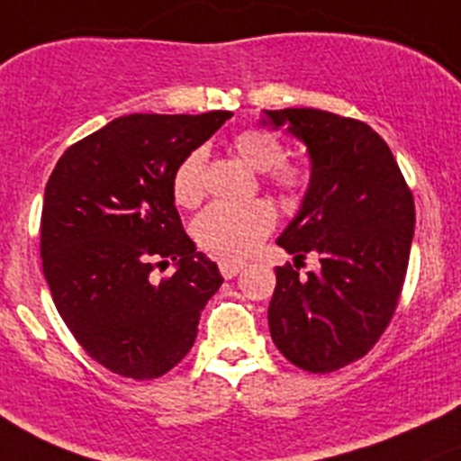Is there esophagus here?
<instances>
[{"label":"esophagus","instance_id":"1","mask_svg":"<svg viewBox=\"0 0 461 461\" xmlns=\"http://www.w3.org/2000/svg\"><path fill=\"white\" fill-rule=\"evenodd\" d=\"M218 267H221L222 276L234 278L236 274L245 267V263H240V260H221V263H218Z\"/></svg>","mask_w":461,"mask_h":461}]
</instances>
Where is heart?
Segmentation results:
<instances>
[{
	"label": "heart",
	"mask_w": 461,
	"mask_h": 461,
	"mask_svg": "<svg viewBox=\"0 0 461 461\" xmlns=\"http://www.w3.org/2000/svg\"><path fill=\"white\" fill-rule=\"evenodd\" d=\"M231 149L263 178L285 203L303 201L312 185V171L301 160H285V149L265 129H243ZM171 194L180 207H196L204 196V151L194 149L171 176ZM276 209L267 201L213 203L196 218L194 234L204 252L221 258H245L272 234Z\"/></svg>",
	"instance_id": "obj_1"
}]
</instances>
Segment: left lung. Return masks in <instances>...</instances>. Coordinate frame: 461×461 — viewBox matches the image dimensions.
<instances>
[{"mask_svg": "<svg viewBox=\"0 0 461 461\" xmlns=\"http://www.w3.org/2000/svg\"><path fill=\"white\" fill-rule=\"evenodd\" d=\"M308 144L312 185L276 240L294 254L276 267L272 341L290 364L328 375L368 355L399 305L415 201L390 147L366 122L319 109L267 111ZM308 253L321 269L298 278Z\"/></svg>", "mask_w": 461, "mask_h": 461, "instance_id": "obj_1", "label": "left lung"}]
</instances>
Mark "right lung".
<instances>
[{
	"label": "right lung",
	"mask_w": 461,
	"mask_h": 461,
	"mask_svg": "<svg viewBox=\"0 0 461 461\" xmlns=\"http://www.w3.org/2000/svg\"><path fill=\"white\" fill-rule=\"evenodd\" d=\"M133 113L64 151L46 183L41 269L59 317L93 361L158 379L192 350L222 276L183 230L171 176L230 120ZM171 259L176 272L158 279Z\"/></svg>",
	"instance_id": "1"
}]
</instances>
